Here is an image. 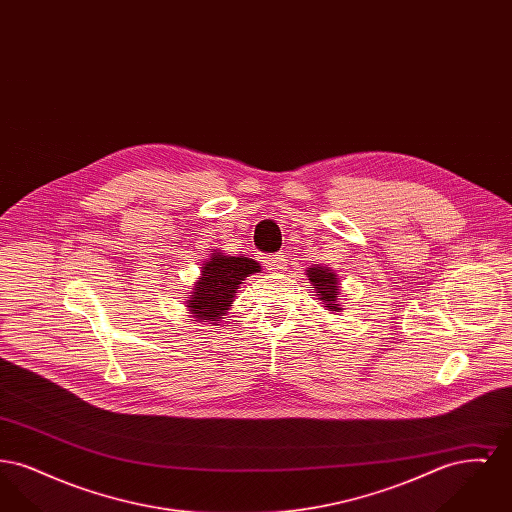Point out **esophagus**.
Returning <instances> with one entry per match:
<instances>
[{"label": "esophagus", "mask_w": 512, "mask_h": 512, "mask_svg": "<svg viewBox=\"0 0 512 512\" xmlns=\"http://www.w3.org/2000/svg\"><path fill=\"white\" fill-rule=\"evenodd\" d=\"M263 267L270 270V272H274V274H278L286 268V259H284V255H268L263 261Z\"/></svg>", "instance_id": "34e87169"}]
</instances>
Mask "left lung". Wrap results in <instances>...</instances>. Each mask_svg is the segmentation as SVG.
<instances>
[{"label": "left lung", "mask_w": 512, "mask_h": 512, "mask_svg": "<svg viewBox=\"0 0 512 512\" xmlns=\"http://www.w3.org/2000/svg\"><path fill=\"white\" fill-rule=\"evenodd\" d=\"M307 278L313 284L317 299L322 301L326 311H330V313H341L343 311L340 301H338L341 295V286L336 270L315 265V267L307 268Z\"/></svg>", "instance_id": "8db88e82"}]
</instances>
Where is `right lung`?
I'll return each mask as SVG.
<instances>
[{"label": "right lung", "instance_id": "1", "mask_svg": "<svg viewBox=\"0 0 512 512\" xmlns=\"http://www.w3.org/2000/svg\"><path fill=\"white\" fill-rule=\"evenodd\" d=\"M255 272H261L257 261L244 255H224L215 249L211 257L203 261L192 295L186 299L190 318L219 326L220 320L228 315L245 278Z\"/></svg>", "mask_w": 512, "mask_h": 512}]
</instances>
